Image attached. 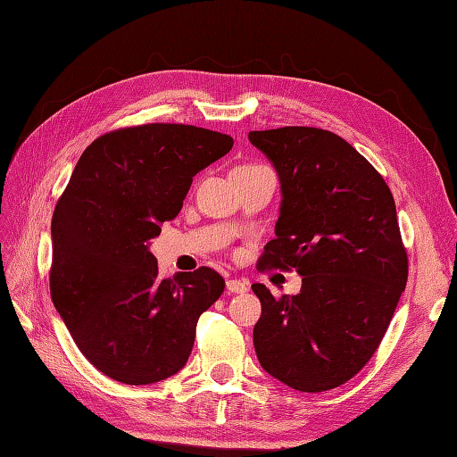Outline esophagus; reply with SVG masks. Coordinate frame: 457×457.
<instances>
[{"label":"esophagus","mask_w":457,"mask_h":457,"mask_svg":"<svg viewBox=\"0 0 457 457\" xmlns=\"http://www.w3.org/2000/svg\"><path fill=\"white\" fill-rule=\"evenodd\" d=\"M226 287L229 294H245V291L249 289L247 282H245V279H237V278H229L226 282Z\"/></svg>","instance_id":"34e87169"}]
</instances>
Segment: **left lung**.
I'll return each instance as SVG.
<instances>
[{
	"mask_svg": "<svg viewBox=\"0 0 457 457\" xmlns=\"http://www.w3.org/2000/svg\"><path fill=\"white\" fill-rule=\"evenodd\" d=\"M282 183L276 239L259 270L303 276L297 295L253 284L262 312L253 342L262 369L299 392H326L367 365L407 284L390 187L342 137L317 127L251 131Z\"/></svg>",
	"mask_w": 457,
	"mask_h": 457,
	"instance_id": "obj_1",
	"label": "left lung"
}]
</instances>
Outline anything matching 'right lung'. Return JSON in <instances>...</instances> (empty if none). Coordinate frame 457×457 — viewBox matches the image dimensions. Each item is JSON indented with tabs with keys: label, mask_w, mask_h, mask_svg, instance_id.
<instances>
[{
	"label": "right lung",
	"mask_w": 457,
	"mask_h": 457,
	"mask_svg": "<svg viewBox=\"0 0 457 457\" xmlns=\"http://www.w3.org/2000/svg\"><path fill=\"white\" fill-rule=\"evenodd\" d=\"M229 135L183 123L115 129L79 158L52 218L50 294L77 347L106 377L154 384L185 367L196 320L224 294L208 266L158 276L148 241L179 214Z\"/></svg>",
	"instance_id": "obj_1"
}]
</instances>
